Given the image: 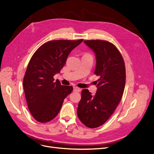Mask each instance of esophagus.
Wrapping results in <instances>:
<instances>
[{
  "instance_id": "34e87169",
  "label": "esophagus",
  "mask_w": 154,
  "mask_h": 154,
  "mask_svg": "<svg viewBox=\"0 0 154 154\" xmlns=\"http://www.w3.org/2000/svg\"><path fill=\"white\" fill-rule=\"evenodd\" d=\"M73 91H76V92H80L81 89L78 87H73Z\"/></svg>"
}]
</instances>
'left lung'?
Segmentation results:
<instances>
[{
  "instance_id": "left-lung-1",
  "label": "left lung",
  "mask_w": 154,
  "mask_h": 154,
  "mask_svg": "<svg viewBox=\"0 0 154 154\" xmlns=\"http://www.w3.org/2000/svg\"><path fill=\"white\" fill-rule=\"evenodd\" d=\"M84 42L96 54L94 74L100 79L95 95L87 89L82 90L77 116L86 126L96 128L110 117L121 101L126 84V68L121 53L112 43L101 40Z\"/></svg>"
}]
</instances>
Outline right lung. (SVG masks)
<instances>
[{
	"mask_svg": "<svg viewBox=\"0 0 154 154\" xmlns=\"http://www.w3.org/2000/svg\"><path fill=\"white\" fill-rule=\"evenodd\" d=\"M83 41L56 40L40 46L28 63L23 82L28 109L39 122H48L58 114L72 86L54 81L71 51Z\"/></svg>",
	"mask_w": 154,
	"mask_h": 154,
	"instance_id": "1",
	"label": "right lung"
}]
</instances>
